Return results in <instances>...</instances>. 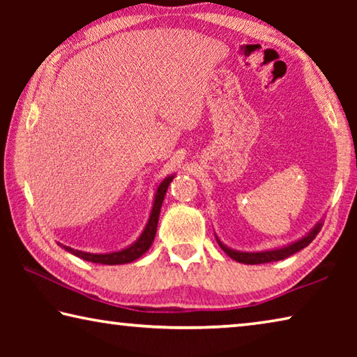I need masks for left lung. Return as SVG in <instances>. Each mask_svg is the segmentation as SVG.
Instances as JSON below:
<instances>
[{"instance_id": "1", "label": "left lung", "mask_w": 357, "mask_h": 357, "mask_svg": "<svg viewBox=\"0 0 357 357\" xmlns=\"http://www.w3.org/2000/svg\"><path fill=\"white\" fill-rule=\"evenodd\" d=\"M323 227V219L319 220L315 227H313L305 236H302L301 239L294 241V243L283 245L280 249H273V250H263V252H239V250H233L227 247L222 241L217 238V243L222 247V250L227 253L229 258H233L234 261L244 263V264H263V263H271V261H280V259H285L288 257L294 255L296 252H299L304 249V247L309 245L313 239H315L317 234L319 233V229Z\"/></svg>"}]
</instances>
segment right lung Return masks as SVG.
<instances>
[{
	"label": "right lung",
	"instance_id": "right-lung-1",
	"mask_svg": "<svg viewBox=\"0 0 357 357\" xmlns=\"http://www.w3.org/2000/svg\"><path fill=\"white\" fill-rule=\"evenodd\" d=\"M173 178H174V174H170V176L165 178L159 184V187H157L155 195H154V202H153V209H151V214H149L146 227H144L142 234L138 236V239L135 241L134 244L126 247V249L110 252V253H89V252L75 250V249H72V247L63 245V244H59V245H61L64 250H68L69 253H72V255H75V257L82 258V259H86V261H91V263L113 266V264H126V263L135 261V259L140 258L143 253H146L149 250L151 244H153V241L155 238V231H157V223H159L162 203H164L167 189L173 181Z\"/></svg>",
	"mask_w": 357,
	"mask_h": 357
}]
</instances>
